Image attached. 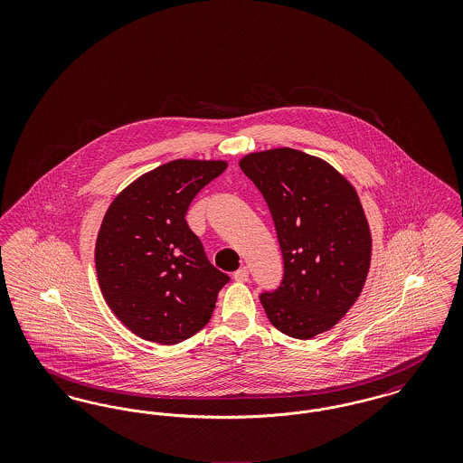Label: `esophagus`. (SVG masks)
<instances>
[{
  "mask_svg": "<svg viewBox=\"0 0 463 463\" xmlns=\"http://www.w3.org/2000/svg\"><path fill=\"white\" fill-rule=\"evenodd\" d=\"M248 278H250V269L244 265L241 269H238L236 272H234V279L236 281H240V283H244V281H248Z\"/></svg>",
  "mask_w": 463,
  "mask_h": 463,
  "instance_id": "esophagus-1",
  "label": "esophagus"
}]
</instances>
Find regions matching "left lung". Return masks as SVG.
I'll return each instance as SVG.
<instances>
[{"instance_id":"left-lung-1","label":"left lung","mask_w":463,"mask_h":463,"mask_svg":"<svg viewBox=\"0 0 463 463\" xmlns=\"http://www.w3.org/2000/svg\"><path fill=\"white\" fill-rule=\"evenodd\" d=\"M262 193L283 253V279L260 293L269 321L307 340L330 330L359 297L372 234L353 185L319 157L272 149L240 163Z\"/></svg>"}]
</instances>
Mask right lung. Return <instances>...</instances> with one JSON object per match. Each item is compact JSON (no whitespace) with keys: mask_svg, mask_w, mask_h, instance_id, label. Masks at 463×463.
<instances>
[{"mask_svg":"<svg viewBox=\"0 0 463 463\" xmlns=\"http://www.w3.org/2000/svg\"><path fill=\"white\" fill-rule=\"evenodd\" d=\"M223 161L175 159L137 178L110 203L95 244L106 302L135 335L174 345L212 317L229 276L187 225L189 204Z\"/></svg>","mask_w":463,"mask_h":463,"instance_id":"right-lung-1","label":"right lung"}]
</instances>
